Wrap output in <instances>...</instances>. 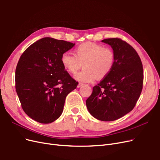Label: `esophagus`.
I'll list each match as a JSON object with an SVG mask.
<instances>
[{"label": "esophagus", "mask_w": 160, "mask_h": 160, "mask_svg": "<svg viewBox=\"0 0 160 160\" xmlns=\"http://www.w3.org/2000/svg\"><path fill=\"white\" fill-rule=\"evenodd\" d=\"M82 85H83V83H79L78 85H77V88H81Z\"/></svg>", "instance_id": "34e87169"}]
</instances>
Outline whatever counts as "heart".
<instances>
[{
    "label": "heart",
    "mask_w": 160,
    "mask_h": 160,
    "mask_svg": "<svg viewBox=\"0 0 160 160\" xmlns=\"http://www.w3.org/2000/svg\"><path fill=\"white\" fill-rule=\"evenodd\" d=\"M75 56L66 52L61 55V63L70 73L75 75L83 67L84 69L75 77L77 80L92 83L97 79H103L112 71L115 64V53L109 47L87 42L77 46Z\"/></svg>",
    "instance_id": "1"
}]
</instances>
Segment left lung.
Returning <instances> with one entry per match:
<instances>
[{
  "instance_id": "8db88e82",
  "label": "left lung",
  "mask_w": 160,
  "mask_h": 160,
  "mask_svg": "<svg viewBox=\"0 0 160 160\" xmlns=\"http://www.w3.org/2000/svg\"><path fill=\"white\" fill-rule=\"evenodd\" d=\"M115 53L114 67L109 74L94 86L86 100L90 114L101 121L111 122L132 111L142 93L143 65L133 48L119 38H106Z\"/></svg>"
}]
</instances>
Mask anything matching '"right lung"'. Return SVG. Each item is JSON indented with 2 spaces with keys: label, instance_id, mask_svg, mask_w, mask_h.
Segmentation results:
<instances>
[{
  "label": "right lung",
  "instance_id": "1",
  "mask_svg": "<svg viewBox=\"0 0 160 160\" xmlns=\"http://www.w3.org/2000/svg\"><path fill=\"white\" fill-rule=\"evenodd\" d=\"M75 44L45 37L28 47L15 71V88L25 113L37 122L50 123L63 111L65 98L78 82L61 63V55Z\"/></svg>",
  "mask_w": 160,
  "mask_h": 160
}]
</instances>
